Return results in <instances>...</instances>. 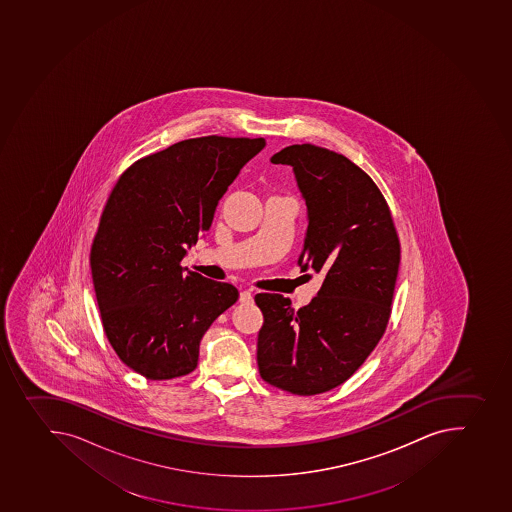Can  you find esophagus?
Segmentation results:
<instances>
[{"label": "esophagus", "instance_id": "esophagus-1", "mask_svg": "<svg viewBox=\"0 0 512 512\" xmlns=\"http://www.w3.org/2000/svg\"><path fill=\"white\" fill-rule=\"evenodd\" d=\"M240 302L241 304H251V302H253V292L248 291V289H244V291H241Z\"/></svg>", "mask_w": 512, "mask_h": 512}]
</instances>
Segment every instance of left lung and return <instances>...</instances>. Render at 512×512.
<instances>
[{"label":"left lung","instance_id":"8db88e82","mask_svg":"<svg viewBox=\"0 0 512 512\" xmlns=\"http://www.w3.org/2000/svg\"><path fill=\"white\" fill-rule=\"evenodd\" d=\"M294 171L307 205L302 271L322 272L310 305L294 310L281 294H258L261 378L314 396L345 383L378 345L391 315L401 246L383 194L348 157L294 144L271 157Z\"/></svg>","mask_w":512,"mask_h":512}]
</instances>
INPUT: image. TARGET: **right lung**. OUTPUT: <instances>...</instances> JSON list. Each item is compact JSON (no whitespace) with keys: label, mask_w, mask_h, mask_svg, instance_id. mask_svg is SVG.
<instances>
[{"label":"right lung","mask_w":512,"mask_h":512,"mask_svg":"<svg viewBox=\"0 0 512 512\" xmlns=\"http://www.w3.org/2000/svg\"><path fill=\"white\" fill-rule=\"evenodd\" d=\"M264 146L263 138L185 139L134 162L111 190L90 253L93 287L106 338L144 378L192 373L203 335L238 300L235 286L180 261Z\"/></svg>","instance_id":"obj_1"}]
</instances>
